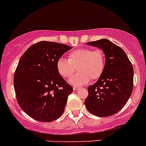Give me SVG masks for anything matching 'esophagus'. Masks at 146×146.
Masks as SVG:
<instances>
[{
    "label": "esophagus",
    "instance_id": "esophagus-1",
    "mask_svg": "<svg viewBox=\"0 0 146 146\" xmlns=\"http://www.w3.org/2000/svg\"><path fill=\"white\" fill-rule=\"evenodd\" d=\"M78 87H76V86H74V87H73V90H74V91H76V90H77L78 89Z\"/></svg>",
    "mask_w": 146,
    "mask_h": 146
}]
</instances>
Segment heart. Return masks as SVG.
I'll return each mask as SVG.
<instances>
[{
    "label": "heart",
    "mask_w": 146,
    "mask_h": 146,
    "mask_svg": "<svg viewBox=\"0 0 146 146\" xmlns=\"http://www.w3.org/2000/svg\"><path fill=\"white\" fill-rule=\"evenodd\" d=\"M68 59L61 58L56 61V69L62 77H70L78 68V73L69 79V83L83 85L100 78L105 66V58L100 49L82 48L69 53Z\"/></svg>",
    "instance_id": "obj_1"
}]
</instances>
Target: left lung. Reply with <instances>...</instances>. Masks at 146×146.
I'll list each match as a JSON object with an SVG mask.
<instances>
[{
	"label": "left lung",
	"instance_id": "left-lung-1",
	"mask_svg": "<svg viewBox=\"0 0 146 146\" xmlns=\"http://www.w3.org/2000/svg\"><path fill=\"white\" fill-rule=\"evenodd\" d=\"M87 44L102 50L105 56V66L98 81L88 87L85 107L93 115L112 116L124 107L131 95L133 66L123 50L108 39L87 42Z\"/></svg>",
	"mask_w": 146,
	"mask_h": 146
}]
</instances>
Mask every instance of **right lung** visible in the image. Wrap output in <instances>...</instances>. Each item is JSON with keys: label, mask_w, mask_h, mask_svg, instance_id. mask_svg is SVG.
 Instances as JSON below:
<instances>
[{"label": "right lung", "mask_w": 146, "mask_h": 146, "mask_svg": "<svg viewBox=\"0 0 146 146\" xmlns=\"http://www.w3.org/2000/svg\"><path fill=\"white\" fill-rule=\"evenodd\" d=\"M72 47L42 41L31 46L19 61L14 88L22 110L35 120L53 121L64 111L73 87L56 69V61Z\"/></svg>", "instance_id": "obj_1"}]
</instances>
